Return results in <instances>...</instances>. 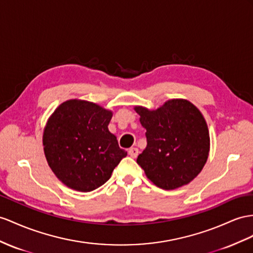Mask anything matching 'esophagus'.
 <instances>
[{"label":"esophagus","instance_id":"esophagus-1","mask_svg":"<svg viewBox=\"0 0 253 253\" xmlns=\"http://www.w3.org/2000/svg\"><path fill=\"white\" fill-rule=\"evenodd\" d=\"M128 153L132 158H137V156L139 155V150L137 147H131V148H129Z\"/></svg>","mask_w":253,"mask_h":253}]
</instances>
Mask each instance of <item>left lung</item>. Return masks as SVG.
Segmentation results:
<instances>
[{"label":"left lung","instance_id":"obj_1","mask_svg":"<svg viewBox=\"0 0 253 253\" xmlns=\"http://www.w3.org/2000/svg\"><path fill=\"white\" fill-rule=\"evenodd\" d=\"M134 110L146 129L147 145L137 163L147 178L166 190L190 183L209 157L210 134L203 115L184 99L167 101L155 111Z\"/></svg>","mask_w":253,"mask_h":253}]
</instances>
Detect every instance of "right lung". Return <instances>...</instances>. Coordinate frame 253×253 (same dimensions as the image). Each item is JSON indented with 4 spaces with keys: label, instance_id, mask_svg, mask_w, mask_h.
Segmentation results:
<instances>
[{
    "label": "right lung",
    "instance_id": "right-lung-1",
    "mask_svg": "<svg viewBox=\"0 0 253 253\" xmlns=\"http://www.w3.org/2000/svg\"><path fill=\"white\" fill-rule=\"evenodd\" d=\"M112 112L84 100H68L51 115L43 151L51 170L69 188L93 191L111 177L127 156L108 125Z\"/></svg>",
    "mask_w": 253,
    "mask_h": 253
}]
</instances>
